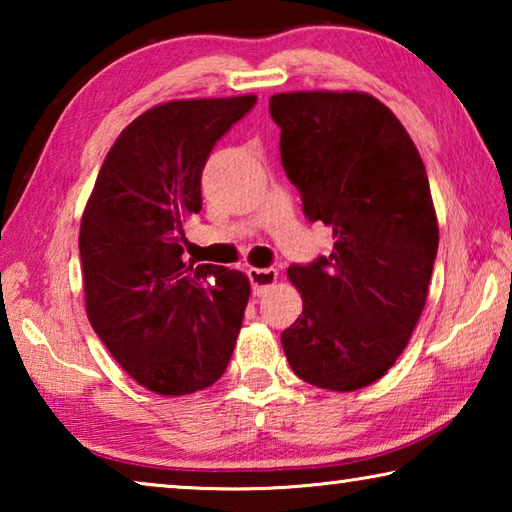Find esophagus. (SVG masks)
Instances as JSON below:
<instances>
[{"label": "esophagus", "instance_id": "1", "mask_svg": "<svg viewBox=\"0 0 512 512\" xmlns=\"http://www.w3.org/2000/svg\"><path fill=\"white\" fill-rule=\"evenodd\" d=\"M248 280L253 284L255 296H262L277 282L275 268H248Z\"/></svg>", "mask_w": 512, "mask_h": 512}]
</instances>
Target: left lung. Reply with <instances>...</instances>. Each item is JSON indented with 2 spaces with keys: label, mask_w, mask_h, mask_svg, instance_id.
<instances>
[{
  "label": "left lung",
  "mask_w": 512,
  "mask_h": 512,
  "mask_svg": "<svg viewBox=\"0 0 512 512\" xmlns=\"http://www.w3.org/2000/svg\"><path fill=\"white\" fill-rule=\"evenodd\" d=\"M268 108L305 216L334 230L332 255L287 271L302 316L282 348L307 384L359 391L393 368L427 302L438 253L427 171L400 119L366 92H282Z\"/></svg>",
  "instance_id": "1"
}]
</instances>
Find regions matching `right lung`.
<instances>
[{
  "label": "right lung",
  "instance_id": "add662e5",
  "mask_svg": "<svg viewBox=\"0 0 512 512\" xmlns=\"http://www.w3.org/2000/svg\"><path fill=\"white\" fill-rule=\"evenodd\" d=\"M255 94L153 106L112 144L81 219L88 318L112 357L158 395L212 386L235 350L250 296L244 273L183 262V223L201 212L214 144Z\"/></svg>",
  "mask_w": 512,
  "mask_h": 512
}]
</instances>
